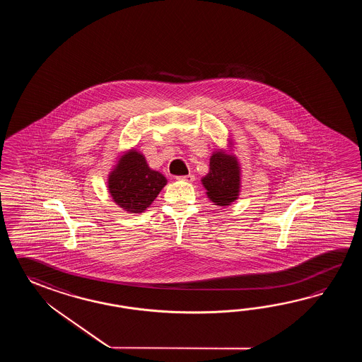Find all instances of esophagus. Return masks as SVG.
I'll return each mask as SVG.
<instances>
[{"label": "esophagus", "instance_id": "obj_1", "mask_svg": "<svg viewBox=\"0 0 362 362\" xmlns=\"http://www.w3.org/2000/svg\"><path fill=\"white\" fill-rule=\"evenodd\" d=\"M177 180L180 181H186V182H192L195 177H194V175H186V176H177Z\"/></svg>", "mask_w": 362, "mask_h": 362}]
</instances>
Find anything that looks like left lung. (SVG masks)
<instances>
[{"mask_svg": "<svg viewBox=\"0 0 362 362\" xmlns=\"http://www.w3.org/2000/svg\"><path fill=\"white\" fill-rule=\"evenodd\" d=\"M202 182L207 189L209 199L217 206H229L239 195L240 177L237 160L223 151H217L211 156L209 172Z\"/></svg>", "mask_w": 362, "mask_h": 362, "instance_id": "1", "label": "left lung"}]
</instances>
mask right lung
Masks as SVG:
<instances>
[{
	"label": "right lung",
	"instance_id": "add662e5",
	"mask_svg": "<svg viewBox=\"0 0 362 362\" xmlns=\"http://www.w3.org/2000/svg\"><path fill=\"white\" fill-rule=\"evenodd\" d=\"M165 184L162 173L148 168L145 156L134 150L124 155L108 177L112 199L132 214L144 212Z\"/></svg>",
	"mask_w": 362,
	"mask_h": 362
}]
</instances>
